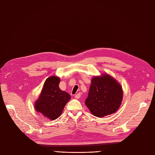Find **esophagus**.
Wrapping results in <instances>:
<instances>
[{"mask_svg":"<svg viewBox=\"0 0 155 155\" xmlns=\"http://www.w3.org/2000/svg\"><path fill=\"white\" fill-rule=\"evenodd\" d=\"M81 97V94H78L76 95H75V97L76 99H79Z\"/></svg>","mask_w":155,"mask_h":155,"instance_id":"34e87169","label":"esophagus"}]
</instances>
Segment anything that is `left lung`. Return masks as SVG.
I'll return each mask as SVG.
<instances>
[{
  "mask_svg": "<svg viewBox=\"0 0 155 155\" xmlns=\"http://www.w3.org/2000/svg\"><path fill=\"white\" fill-rule=\"evenodd\" d=\"M122 99L121 85L110 75H104L91 80L85 104L93 115L103 117L117 111Z\"/></svg>",
  "mask_w": 155,
  "mask_h": 155,
  "instance_id": "1",
  "label": "left lung"
}]
</instances>
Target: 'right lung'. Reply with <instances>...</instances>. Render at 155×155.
I'll return each mask as SVG.
<instances>
[{"label": "right lung", "instance_id": "obj_1", "mask_svg": "<svg viewBox=\"0 0 155 155\" xmlns=\"http://www.w3.org/2000/svg\"><path fill=\"white\" fill-rule=\"evenodd\" d=\"M60 79L51 76L47 78L43 89L35 104L38 112L51 120L59 117L65 105L71 98L67 92L61 91L59 87Z\"/></svg>", "mask_w": 155, "mask_h": 155}]
</instances>
